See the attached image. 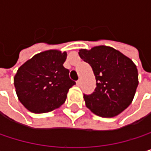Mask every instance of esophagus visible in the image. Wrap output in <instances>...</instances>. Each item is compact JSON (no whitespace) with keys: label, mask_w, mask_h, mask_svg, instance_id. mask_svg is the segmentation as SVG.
<instances>
[{"label":"esophagus","mask_w":151,"mask_h":151,"mask_svg":"<svg viewBox=\"0 0 151 151\" xmlns=\"http://www.w3.org/2000/svg\"><path fill=\"white\" fill-rule=\"evenodd\" d=\"M76 83H77V86H79L81 85V80H80V79H78V80H77V81H76Z\"/></svg>","instance_id":"1"}]
</instances>
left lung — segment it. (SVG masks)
I'll return each instance as SVG.
<instances>
[{
    "label": "left lung",
    "mask_w": 151,
    "mask_h": 151,
    "mask_svg": "<svg viewBox=\"0 0 151 151\" xmlns=\"http://www.w3.org/2000/svg\"><path fill=\"white\" fill-rule=\"evenodd\" d=\"M79 57L88 63L95 76L96 87L84 94L86 106L101 117H114L131 104L138 86V73L133 61L108 46L80 50Z\"/></svg>",
    "instance_id": "obj_1"
}]
</instances>
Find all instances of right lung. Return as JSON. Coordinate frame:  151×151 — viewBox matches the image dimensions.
Masks as SVG:
<instances>
[{
	"label": "right lung",
	"mask_w": 151,
	"mask_h": 151,
	"mask_svg": "<svg viewBox=\"0 0 151 151\" xmlns=\"http://www.w3.org/2000/svg\"><path fill=\"white\" fill-rule=\"evenodd\" d=\"M66 57V52L46 50L18 69L14 78L15 92L28 110L35 114L48 113L65 103L69 89L76 84L63 65Z\"/></svg>",
	"instance_id": "obj_1"
}]
</instances>
